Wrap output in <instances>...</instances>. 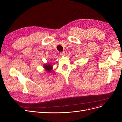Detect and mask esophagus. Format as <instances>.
Returning <instances> with one entry per match:
<instances>
[{"instance_id":"esophagus-1","label":"esophagus","mask_w":122,"mask_h":122,"mask_svg":"<svg viewBox=\"0 0 122 122\" xmlns=\"http://www.w3.org/2000/svg\"><path fill=\"white\" fill-rule=\"evenodd\" d=\"M65 51H62V52H60V55L61 56H64V55H65Z\"/></svg>"}]
</instances>
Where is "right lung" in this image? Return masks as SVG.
<instances>
[{
	"label": "right lung",
	"instance_id": "obj_1",
	"mask_svg": "<svg viewBox=\"0 0 122 122\" xmlns=\"http://www.w3.org/2000/svg\"><path fill=\"white\" fill-rule=\"evenodd\" d=\"M44 67L46 70V71H48L49 72H51V70L52 69V67L50 65H46L45 66H44Z\"/></svg>",
	"mask_w": 122,
	"mask_h": 122
}]
</instances>
